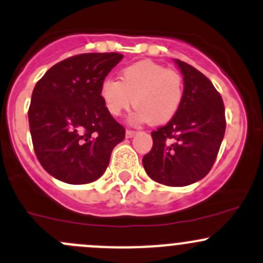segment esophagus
I'll return each instance as SVG.
<instances>
[{"mask_svg":"<svg viewBox=\"0 0 263 263\" xmlns=\"http://www.w3.org/2000/svg\"><path fill=\"white\" fill-rule=\"evenodd\" d=\"M135 135H136V131H135V129H127L126 131L127 137H132V136H135Z\"/></svg>","mask_w":263,"mask_h":263,"instance_id":"esophagus-1","label":"esophagus"}]
</instances>
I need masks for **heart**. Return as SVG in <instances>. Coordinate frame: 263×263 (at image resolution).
Returning <instances> with one entry per match:
<instances>
[{"mask_svg": "<svg viewBox=\"0 0 263 263\" xmlns=\"http://www.w3.org/2000/svg\"><path fill=\"white\" fill-rule=\"evenodd\" d=\"M183 78L150 60L131 64L119 73L118 81L106 78L100 86V98L106 110L119 117L135 104V119L152 124L170 122L183 99Z\"/></svg>", "mask_w": 263, "mask_h": 263, "instance_id": "1", "label": "heart"}]
</instances>
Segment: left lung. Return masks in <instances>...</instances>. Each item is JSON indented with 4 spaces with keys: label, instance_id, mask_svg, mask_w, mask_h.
I'll use <instances>...</instances> for the list:
<instances>
[{
    "label": "left lung",
    "instance_id": "left-lung-1",
    "mask_svg": "<svg viewBox=\"0 0 263 263\" xmlns=\"http://www.w3.org/2000/svg\"><path fill=\"white\" fill-rule=\"evenodd\" d=\"M183 76V99L176 116L152 132L153 147L142 158L150 178L167 186L190 185L213 167L226 129L225 106L203 73L176 60Z\"/></svg>",
    "mask_w": 263,
    "mask_h": 263
}]
</instances>
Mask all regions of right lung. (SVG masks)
I'll use <instances>...</instances> for the list:
<instances>
[{
	"label": "right lung",
	"instance_id": "obj_1",
	"mask_svg": "<svg viewBox=\"0 0 263 263\" xmlns=\"http://www.w3.org/2000/svg\"><path fill=\"white\" fill-rule=\"evenodd\" d=\"M123 59L118 52L80 53L55 64L35 83L28 118L38 162L72 185L98 180L126 129L106 110L100 86Z\"/></svg>",
	"mask_w": 263,
	"mask_h": 263
}]
</instances>
